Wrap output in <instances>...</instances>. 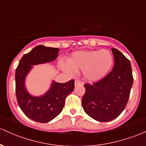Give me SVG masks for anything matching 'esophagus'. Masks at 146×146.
<instances>
[{"label":"esophagus","instance_id":"esophagus-1","mask_svg":"<svg viewBox=\"0 0 146 146\" xmlns=\"http://www.w3.org/2000/svg\"><path fill=\"white\" fill-rule=\"evenodd\" d=\"M83 82L81 81H79V80H76L75 81V86H78V85H83Z\"/></svg>","mask_w":146,"mask_h":146}]
</instances>
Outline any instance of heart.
<instances>
[{
    "label": "heart",
    "instance_id": "heart-1",
    "mask_svg": "<svg viewBox=\"0 0 146 146\" xmlns=\"http://www.w3.org/2000/svg\"><path fill=\"white\" fill-rule=\"evenodd\" d=\"M113 62V54L108 50H85L73 52L68 62L61 64V68L70 75L82 70L84 80L97 82L110 73Z\"/></svg>",
    "mask_w": 146,
    "mask_h": 146
}]
</instances>
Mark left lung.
I'll use <instances>...</instances> for the list:
<instances>
[{
  "label": "left lung",
  "instance_id": "8db88e82",
  "mask_svg": "<svg viewBox=\"0 0 146 146\" xmlns=\"http://www.w3.org/2000/svg\"><path fill=\"white\" fill-rule=\"evenodd\" d=\"M112 70L100 81L84 84L82 99L84 111L99 122H108L122 113L127 105L133 84L130 62L116 48H111Z\"/></svg>",
  "mask_w": 146,
  "mask_h": 146
}]
</instances>
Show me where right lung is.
Returning a JSON list of instances; mask_svg holds the SVG:
<instances>
[{
  "instance_id": "1",
  "label": "right lung",
  "mask_w": 146,
  "mask_h": 146,
  "mask_svg": "<svg viewBox=\"0 0 146 146\" xmlns=\"http://www.w3.org/2000/svg\"><path fill=\"white\" fill-rule=\"evenodd\" d=\"M59 48L36 46L24 55L16 70V96L21 110L33 121L38 123H48L57 117L63 110L65 99L74 89V80L59 83L52 80L49 89L44 95L35 96L28 92L25 86V79L33 66L42 64L55 60Z\"/></svg>"
}]
</instances>
